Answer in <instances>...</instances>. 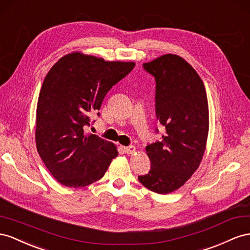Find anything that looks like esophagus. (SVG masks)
<instances>
[{"instance_id": "esophagus-1", "label": "esophagus", "mask_w": 250, "mask_h": 250, "mask_svg": "<svg viewBox=\"0 0 250 250\" xmlns=\"http://www.w3.org/2000/svg\"><path fill=\"white\" fill-rule=\"evenodd\" d=\"M125 152L126 153V154H133V153H135L136 152V147H135L134 146H125Z\"/></svg>"}]
</instances>
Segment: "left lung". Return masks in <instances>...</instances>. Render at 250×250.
<instances>
[{"label": "left lung", "mask_w": 250, "mask_h": 250, "mask_svg": "<svg viewBox=\"0 0 250 250\" xmlns=\"http://www.w3.org/2000/svg\"><path fill=\"white\" fill-rule=\"evenodd\" d=\"M144 69L155 77L156 116L166 133L146 146L151 169L138 180L163 195L181 188L200 166L208 135V96L200 76L180 56L162 55Z\"/></svg>", "instance_id": "8db88e82"}]
</instances>
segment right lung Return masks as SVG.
I'll return each instance as SVG.
<instances>
[{
  "mask_svg": "<svg viewBox=\"0 0 250 250\" xmlns=\"http://www.w3.org/2000/svg\"><path fill=\"white\" fill-rule=\"evenodd\" d=\"M134 67L132 62L73 52L50 69L39 95L35 141L42 160L61 184L87 187L104 177L118 155L112 142L85 134V129L91 113L101 109L106 93Z\"/></svg>",
  "mask_w": 250,
  "mask_h": 250,
  "instance_id": "1",
  "label": "right lung"
}]
</instances>
